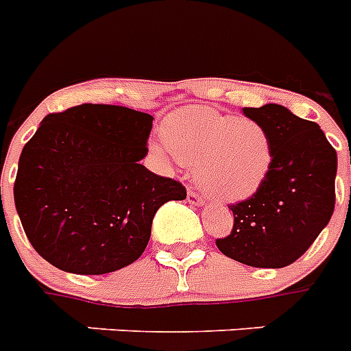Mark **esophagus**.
<instances>
[{
    "instance_id": "obj_1",
    "label": "esophagus",
    "mask_w": 351,
    "mask_h": 351,
    "mask_svg": "<svg viewBox=\"0 0 351 351\" xmlns=\"http://www.w3.org/2000/svg\"><path fill=\"white\" fill-rule=\"evenodd\" d=\"M187 202L193 205H204V198H202L200 195H196L195 191H189V193H187Z\"/></svg>"
}]
</instances>
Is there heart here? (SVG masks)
Returning <instances> with one entry per match:
<instances>
[{
    "label": "heart",
    "instance_id": "b5f03b06",
    "mask_svg": "<svg viewBox=\"0 0 351 351\" xmlns=\"http://www.w3.org/2000/svg\"><path fill=\"white\" fill-rule=\"evenodd\" d=\"M162 136L176 160L195 167L196 184L220 200L254 195L272 164V142L259 122L207 106L171 113Z\"/></svg>",
    "mask_w": 351,
    "mask_h": 351
}]
</instances>
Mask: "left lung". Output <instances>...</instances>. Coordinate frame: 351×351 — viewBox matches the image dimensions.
<instances>
[{
    "instance_id": "8db88e82",
    "label": "left lung",
    "mask_w": 351,
    "mask_h": 351,
    "mask_svg": "<svg viewBox=\"0 0 351 351\" xmlns=\"http://www.w3.org/2000/svg\"><path fill=\"white\" fill-rule=\"evenodd\" d=\"M272 142L269 175L254 195L230 205L234 225L216 240L225 256L258 269H283L310 249L335 207L337 153L323 130L279 104L243 108Z\"/></svg>"
}]
</instances>
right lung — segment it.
Here are the masks:
<instances>
[{"mask_svg": "<svg viewBox=\"0 0 351 351\" xmlns=\"http://www.w3.org/2000/svg\"><path fill=\"white\" fill-rule=\"evenodd\" d=\"M153 117L81 104L41 121L25 144L14 202L37 254L72 274L115 272L141 258L155 213L184 200L180 182L142 166Z\"/></svg>", "mask_w": 351, "mask_h": 351, "instance_id": "1", "label": "right lung"}]
</instances>
